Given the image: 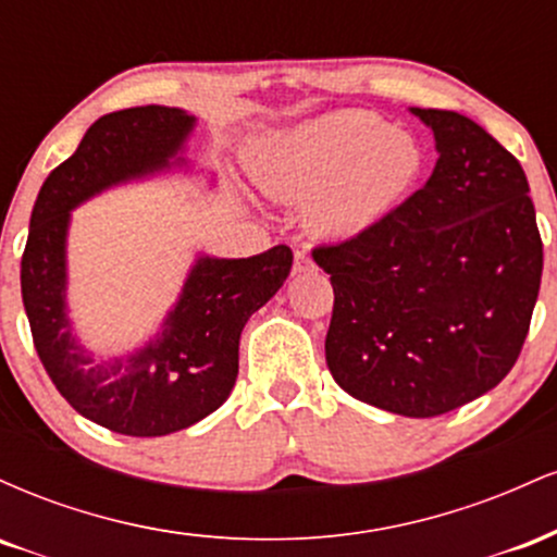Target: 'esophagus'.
<instances>
[{"mask_svg":"<svg viewBox=\"0 0 557 557\" xmlns=\"http://www.w3.org/2000/svg\"><path fill=\"white\" fill-rule=\"evenodd\" d=\"M304 272H314V261H311L309 253L298 251L296 261H293V274H304Z\"/></svg>","mask_w":557,"mask_h":557,"instance_id":"esophagus-1","label":"esophagus"}]
</instances>
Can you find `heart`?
<instances>
[{
	"label": "heart",
	"mask_w": 557,
	"mask_h": 557,
	"mask_svg": "<svg viewBox=\"0 0 557 557\" xmlns=\"http://www.w3.org/2000/svg\"><path fill=\"white\" fill-rule=\"evenodd\" d=\"M257 181L280 201H304L319 235L354 238L382 222L419 181L421 146L376 114L343 110L293 127L259 151Z\"/></svg>",
	"instance_id": "obj_1"
}]
</instances>
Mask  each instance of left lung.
I'll return each instance as SVG.
<instances>
[{"mask_svg":"<svg viewBox=\"0 0 557 557\" xmlns=\"http://www.w3.org/2000/svg\"><path fill=\"white\" fill-rule=\"evenodd\" d=\"M411 112L434 133L430 181L311 257L335 290L324 354L337 385L430 419L513 369L540 296L542 238L519 159L463 114Z\"/></svg>","mask_w":557,"mask_h":557,"instance_id":"left-lung-1","label":"left lung"}]
</instances>
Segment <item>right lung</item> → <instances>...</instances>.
<instances>
[{"mask_svg":"<svg viewBox=\"0 0 557 557\" xmlns=\"http://www.w3.org/2000/svg\"><path fill=\"white\" fill-rule=\"evenodd\" d=\"M194 125V114L177 107L104 114L75 154L49 172L30 212L21 290L38 359L81 417L131 437L185 430L227 400L238 376L240 332L293 267L287 246L248 259L198 257L162 332L136 354L94 361L75 341L65 304L70 212L112 185L168 170Z\"/></svg>","mask_w":557,"mask_h":557,"instance_id":"right-lung-1","label":"right lung"}]
</instances>
